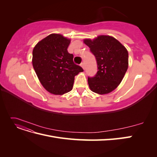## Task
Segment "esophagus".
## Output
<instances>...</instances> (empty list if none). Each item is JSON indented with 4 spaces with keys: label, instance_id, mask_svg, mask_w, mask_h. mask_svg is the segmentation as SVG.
<instances>
[{
    "label": "esophagus",
    "instance_id": "1",
    "mask_svg": "<svg viewBox=\"0 0 157 157\" xmlns=\"http://www.w3.org/2000/svg\"><path fill=\"white\" fill-rule=\"evenodd\" d=\"M80 66H81V67H82L83 69H85V65H84V63H82L81 64H80Z\"/></svg>",
    "mask_w": 157,
    "mask_h": 157
}]
</instances>
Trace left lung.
<instances>
[{
    "instance_id": "left-lung-1",
    "label": "left lung",
    "mask_w": 157,
    "mask_h": 157,
    "mask_svg": "<svg viewBox=\"0 0 157 157\" xmlns=\"http://www.w3.org/2000/svg\"><path fill=\"white\" fill-rule=\"evenodd\" d=\"M84 42L94 55L98 72L88 78L90 90L99 94H106L115 90L121 82L128 67V52L115 38L100 35Z\"/></svg>"
}]
</instances>
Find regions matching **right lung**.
<instances>
[{
  "instance_id": "add662e5",
  "label": "right lung",
  "mask_w": 157,
  "mask_h": 157,
  "mask_svg": "<svg viewBox=\"0 0 157 157\" xmlns=\"http://www.w3.org/2000/svg\"><path fill=\"white\" fill-rule=\"evenodd\" d=\"M71 40L51 34L38 42L33 50V68L43 87L51 94L63 95L73 89L75 77L83 69L73 62L67 48Z\"/></svg>"
}]
</instances>
